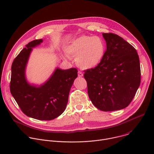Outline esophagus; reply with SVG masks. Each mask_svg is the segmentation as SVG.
<instances>
[{
    "instance_id": "1",
    "label": "esophagus",
    "mask_w": 154,
    "mask_h": 154,
    "mask_svg": "<svg viewBox=\"0 0 154 154\" xmlns=\"http://www.w3.org/2000/svg\"><path fill=\"white\" fill-rule=\"evenodd\" d=\"M78 75L79 77H82V76H83V73H82L81 72H80V71H79V72H78Z\"/></svg>"
}]
</instances>
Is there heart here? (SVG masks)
Here are the masks:
<instances>
[{
  "mask_svg": "<svg viewBox=\"0 0 154 154\" xmlns=\"http://www.w3.org/2000/svg\"><path fill=\"white\" fill-rule=\"evenodd\" d=\"M106 51V44L99 36L82 35L70 41L65 47L66 54L76 57V65L81 68L96 66L102 61Z\"/></svg>",
  "mask_w": 154,
  "mask_h": 154,
  "instance_id": "obj_1",
  "label": "heart"
}]
</instances>
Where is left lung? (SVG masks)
Returning a JSON list of instances; mask_svg holds the SVG:
<instances>
[{
  "instance_id": "obj_1",
  "label": "left lung",
  "mask_w": 154,
  "mask_h": 154,
  "mask_svg": "<svg viewBox=\"0 0 154 154\" xmlns=\"http://www.w3.org/2000/svg\"><path fill=\"white\" fill-rule=\"evenodd\" d=\"M107 50L100 63L85 70L89 97L104 112L125 109L140 83L139 58L134 47L118 35L102 33Z\"/></svg>"
}]
</instances>
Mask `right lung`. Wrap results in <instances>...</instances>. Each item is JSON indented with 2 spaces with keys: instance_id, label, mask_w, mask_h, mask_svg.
<instances>
[{
  "instance_id": "right-lung-1",
  "label": "right lung",
  "mask_w": 154,
  "mask_h": 154,
  "mask_svg": "<svg viewBox=\"0 0 154 154\" xmlns=\"http://www.w3.org/2000/svg\"><path fill=\"white\" fill-rule=\"evenodd\" d=\"M42 42L41 39L31 41L14 59L10 89L23 113L37 120H52L64 112L78 70L75 68H57L42 86L36 88L29 85L25 76L26 65L32 47Z\"/></svg>"
}]
</instances>
